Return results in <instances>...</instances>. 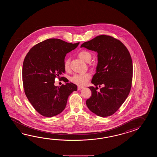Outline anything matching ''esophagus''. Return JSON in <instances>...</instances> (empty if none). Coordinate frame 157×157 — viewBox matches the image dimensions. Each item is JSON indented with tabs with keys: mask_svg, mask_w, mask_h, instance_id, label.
Instances as JSON below:
<instances>
[{
	"mask_svg": "<svg viewBox=\"0 0 157 157\" xmlns=\"http://www.w3.org/2000/svg\"><path fill=\"white\" fill-rule=\"evenodd\" d=\"M83 87H84L78 86V87H77V90H81V89H83Z\"/></svg>",
	"mask_w": 157,
	"mask_h": 157,
	"instance_id": "34e87169",
	"label": "esophagus"
}]
</instances>
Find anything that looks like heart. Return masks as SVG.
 Masks as SVG:
<instances>
[{
	"mask_svg": "<svg viewBox=\"0 0 157 157\" xmlns=\"http://www.w3.org/2000/svg\"><path fill=\"white\" fill-rule=\"evenodd\" d=\"M78 56L81 59L86 62H90L91 59V54L86 50H82L78 54ZM70 66V58H67L64 62V67L66 70H68ZM91 78V74L89 72L82 74H74L72 76L70 77V81L77 85L82 86L86 83L88 80Z\"/></svg>",
	"mask_w": 157,
	"mask_h": 157,
	"instance_id": "1",
	"label": "heart"
}]
</instances>
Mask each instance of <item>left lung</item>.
Segmentation results:
<instances>
[{
    "label": "left lung",
    "instance_id": "left-lung-1",
    "mask_svg": "<svg viewBox=\"0 0 157 157\" xmlns=\"http://www.w3.org/2000/svg\"><path fill=\"white\" fill-rule=\"evenodd\" d=\"M98 53L96 74L89 87L91 96L87 99L88 108L98 116L113 114L124 103L132 86L133 66L127 48L120 40L101 35L83 43L81 48ZM104 87L99 90L98 86Z\"/></svg>",
    "mask_w": 157,
    "mask_h": 157
}]
</instances>
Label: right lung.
Returning <instances> with one entry per match:
<instances>
[{
    "instance_id": "obj_1",
    "label": "right lung",
    "mask_w": 157,
    "mask_h": 157,
    "mask_svg": "<svg viewBox=\"0 0 157 157\" xmlns=\"http://www.w3.org/2000/svg\"><path fill=\"white\" fill-rule=\"evenodd\" d=\"M79 43H67L49 39L34 45L27 54L22 67L25 93L34 109L44 117L60 113L66 108L69 95L77 87L73 83L56 86V77L65 73L64 58Z\"/></svg>"
}]
</instances>
